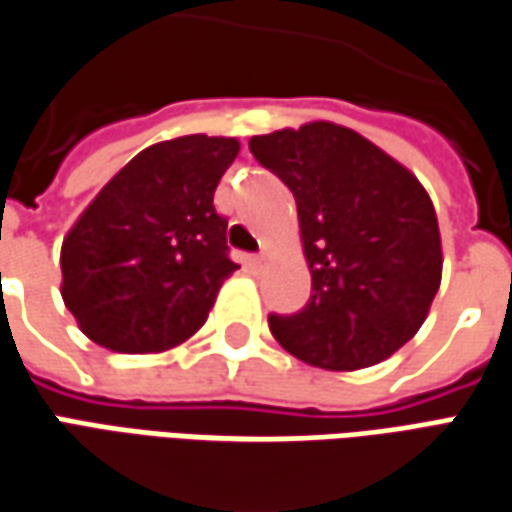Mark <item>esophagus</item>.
Instances as JSON below:
<instances>
[{
	"label": "esophagus",
	"mask_w": 512,
	"mask_h": 512,
	"mask_svg": "<svg viewBox=\"0 0 512 512\" xmlns=\"http://www.w3.org/2000/svg\"><path fill=\"white\" fill-rule=\"evenodd\" d=\"M250 267H253V270H264V267H267V264H270V256H267V253H259V256H250Z\"/></svg>",
	"instance_id": "esophagus-1"
}]
</instances>
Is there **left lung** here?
<instances>
[{"label": "left lung", "mask_w": 512, "mask_h": 512, "mask_svg": "<svg viewBox=\"0 0 512 512\" xmlns=\"http://www.w3.org/2000/svg\"><path fill=\"white\" fill-rule=\"evenodd\" d=\"M250 153L295 195L312 273L301 312L270 315L273 337L326 370L393 357L424 326L443 276L438 214L421 181L334 122L253 136Z\"/></svg>", "instance_id": "1"}]
</instances>
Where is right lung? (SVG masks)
Segmentation results:
<instances>
[{
    "instance_id": "obj_1",
    "label": "right lung",
    "mask_w": 512,
    "mask_h": 512,
    "mask_svg": "<svg viewBox=\"0 0 512 512\" xmlns=\"http://www.w3.org/2000/svg\"><path fill=\"white\" fill-rule=\"evenodd\" d=\"M239 155L231 136H181L130 158L77 217L61 248V295L108 351L186 343L239 264L228 259L214 192Z\"/></svg>"
}]
</instances>
